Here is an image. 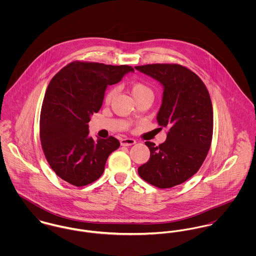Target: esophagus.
I'll return each instance as SVG.
<instances>
[{
    "label": "esophagus",
    "mask_w": 256,
    "mask_h": 256,
    "mask_svg": "<svg viewBox=\"0 0 256 256\" xmlns=\"http://www.w3.org/2000/svg\"><path fill=\"white\" fill-rule=\"evenodd\" d=\"M120 144L122 146H132V145L136 144V141L134 139H131V138H124V139H121Z\"/></svg>",
    "instance_id": "1"
}]
</instances>
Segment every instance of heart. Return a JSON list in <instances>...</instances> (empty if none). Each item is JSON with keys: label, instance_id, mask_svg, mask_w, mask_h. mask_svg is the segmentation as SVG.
Returning a JSON list of instances; mask_svg holds the SVG:
<instances>
[{"label": "heart", "instance_id": "obj_1", "mask_svg": "<svg viewBox=\"0 0 256 256\" xmlns=\"http://www.w3.org/2000/svg\"><path fill=\"white\" fill-rule=\"evenodd\" d=\"M131 92H132V94L134 96V98H137L145 94H150V90L148 86H146L145 84L143 82H136L134 84H132L131 86ZM116 94V88H110V90L106 92V102H110L112 100V98H114Z\"/></svg>", "mask_w": 256, "mask_h": 256}]
</instances>
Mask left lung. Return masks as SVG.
<instances>
[{
	"label": "left lung",
	"instance_id": "1",
	"mask_svg": "<svg viewBox=\"0 0 256 256\" xmlns=\"http://www.w3.org/2000/svg\"><path fill=\"white\" fill-rule=\"evenodd\" d=\"M135 69L162 86L156 121L170 128L160 145L145 143L150 154L138 174L156 187H174L194 176L207 156L213 136L212 102L200 78L182 65L152 64Z\"/></svg>",
	"mask_w": 256,
	"mask_h": 256
}]
</instances>
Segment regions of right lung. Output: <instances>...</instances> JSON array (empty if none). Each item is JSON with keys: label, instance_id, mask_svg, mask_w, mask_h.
I'll use <instances>...</instances> for the list:
<instances>
[{"label": "right lung", "instance_id": "right-lung-1", "mask_svg": "<svg viewBox=\"0 0 256 256\" xmlns=\"http://www.w3.org/2000/svg\"><path fill=\"white\" fill-rule=\"evenodd\" d=\"M130 66L73 62L49 82L40 114V141L54 172L80 187L98 180L110 154L120 143L88 134V122L100 110L108 86L119 82Z\"/></svg>", "mask_w": 256, "mask_h": 256}]
</instances>
